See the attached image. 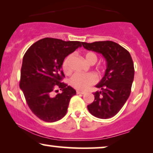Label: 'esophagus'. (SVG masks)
<instances>
[{
  "label": "esophagus",
  "instance_id": "esophagus-1",
  "mask_svg": "<svg viewBox=\"0 0 153 153\" xmlns=\"http://www.w3.org/2000/svg\"><path fill=\"white\" fill-rule=\"evenodd\" d=\"M76 94H77V95H79V94H81V95H83V94H85V92L76 91Z\"/></svg>",
  "mask_w": 153,
  "mask_h": 153
}]
</instances>
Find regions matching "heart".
Here are the masks:
<instances>
[{
    "mask_svg": "<svg viewBox=\"0 0 153 153\" xmlns=\"http://www.w3.org/2000/svg\"><path fill=\"white\" fill-rule=\"evenodd\" d=\"M85 61L88 63L93 65L97 61V56L93 51L86 52L83 56ZM72 59V56L70 54L66 56L62 64V68L63 72L65 74H70L72 71L70 62ZM97 81V77L95 74L92 73H87V74H82V73H75L74 75L70 79L69 83L70 85L75 89L79 91H85L88 88L93 85Z\"/></svg>",
    "mask_w": 153,
    "mask_h": 153,
    "instance_id": "obj_1",
    "label": "heart"
}]
</instances>
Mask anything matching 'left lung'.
I'll use <instances>...</instances> for the list:
<instances>
[{
  "label": "left lung",
  "instance_id": "obj_1",
  "mask_svg": "<svg viewBox=\"0 0 153 153\" xmlns=\"http://www.w3.org/2000/svg\"><path fill=\"white\" fill-rule=\"evenodd\" d=\"M88 50L102 54L106 60L105 74L96 85L100 91L93 93L95 100L88 105L95 117L107 119L118 114L128 99L134 76V68L130 53L114 42H82Z\"/></svg>",
  "mask_w": 153,
  "mask_h": 153
}]
</instances>
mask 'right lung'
<instances>
[{"label": "right lung", "instance_id": "obj_1", "mask_svg": "<svg viewBox=\"0 0 153 153\" xmlns=\"http://www.w3.org/2000/svg\"><path fill=\"white\" fill-rule=\"evenodd\" d=\"M81 44L46 37L33 44L24 54L19 87L30 109L42 120L53 123L65 116L76 91L61 82L65 77L62 64L65 58ZM57 88L62 93L53 96Z\"/></svg>", "mask_w": 153, "mask_h": 153}]
</instances>
